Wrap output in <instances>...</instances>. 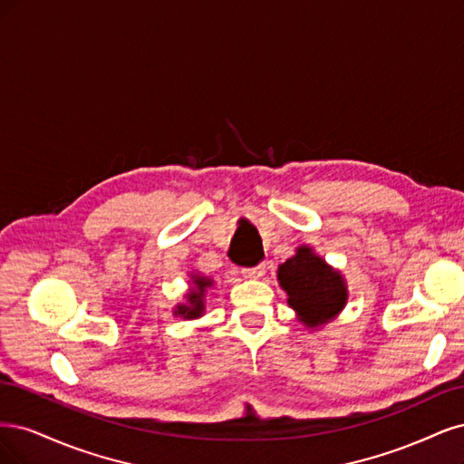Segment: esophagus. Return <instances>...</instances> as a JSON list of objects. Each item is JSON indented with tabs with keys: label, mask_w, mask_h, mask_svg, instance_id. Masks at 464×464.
Masks as SVG:
<instances>
[{
	"label": "esophagus",
	"mask_w": 464,
	"mask_h": 464,
	"mask_svg": "<svg viewBox=\"0 0 464 464\" xmlns=\"http://www.w3.org/2000/svg\"><path fill=\"white\" fill-rule=\"evenodd\" d=\"M264 274H266V264H260L256 267H245L243 270V276L246 279H260Z\"/></svg>",
	"instance_id": "1"
}]
</instances>
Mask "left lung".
I'll use <instances>...</instances> for the list:
<instances>
[{"label":"left lung","instance_id":"obj_1","mask_svg":"<svg viewBox=\"0 0 464 464\" xmlns=\"http://www.w3.org/2000/svg\"><path fill=\"white\" fill-rule=\"evenodd\" d=\"M277 281L296 320L308 330L330 324L349 301L347 279L308 245L298 246L295 256L279 264Z\"/></svg>","mask_w":464,"mask_h":464}]
</instances>
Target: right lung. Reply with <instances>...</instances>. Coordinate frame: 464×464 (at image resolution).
Here are the masks:
<instances>
[{
	"label": "right lung",
	"mask_w": 464,
	"mask_h": 464,
	"mask_svg": "<svg viewBox=\"0 0 464 464\" xmlns=\"http://www.w3.org/2000/svg\"><path fill=\"white\" fill-rule=\"evenodd\" d=\"M190 289L185 295V303H179L173 310L175 316H181L185 320H194L204 316L206 310V291L214 287V279L202 276L198 272H190Z\"/></svg>",
	"instance_id": "1"
}]
</instances>
